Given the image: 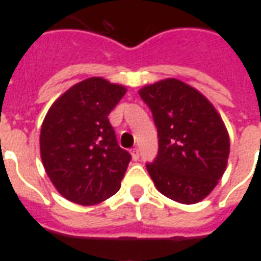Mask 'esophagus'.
Masks as SVG:
<instances>
[{"label": "esophagus", "instance_id": "obj_1", "mask_svg": "<svg viewBox=\"0 0 261 261\" xmlns=\"http://www.w3.org/2000/svg\"><path fill=\"white\" fill-rule=\"evenodd\" d=\"M130 152H131V156H133V159H134V161H137V159L140 158V149H138L137 147L133 148Z\"/></svg>", "mask_w": 261, "mask_h": 261}]
</instances>
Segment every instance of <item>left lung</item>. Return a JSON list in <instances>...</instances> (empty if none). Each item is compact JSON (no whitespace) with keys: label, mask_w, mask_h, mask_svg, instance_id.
Wrapping results in <instances>:
<instances>
[{"label":"left lung","mask_w":261,"mask_h":261,"mask_svg":"<svg viewBox=\"0 0 261 261\" xmlns=\"http://www.w3.org/2000/svg\"><path fill=\"white\" fill-rule=\"evenodd\" d=\"M158 130V155L147 170L164 196L196 204L213 192L229 156V136L213 103L175 78L140 89Z\"/></svg>","instance_id":"1"}]
</instances>
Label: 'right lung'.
<instances>
[{"mask_svg": "<svg viewBox=\"0 0 261 261\" xmlns=\"http://www.w3.org/2000/svg\"><path fill=\"white\" fill-rule=\"evenodd\" d=\"M125 92V86L92 76L48 109L40 156L53 186L69 201L93 205L119 192L131 155L119 147L108 116Z\"/></svg>", "mask_w": 261, "mask_h": 261, "instance_id": "add662e5", "label": "right lung"}]
</instances>
